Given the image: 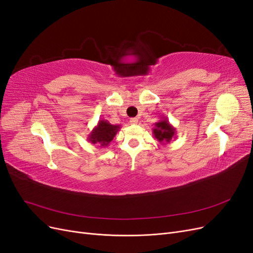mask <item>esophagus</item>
<instances>
[{"instance_id":"34e87169","label":"esophagus","mask_w":253,"mask_h":253,"mask_svg":"<svg viewBox=\"0 0 253 253\" xmlns=\"http://www.w3.org/2000/svg\"><path fill=\"white\" fill-rule=\"evenodd\" d=\"M129 122H131L132 125H137V124H138V119H137V118H131Z\"/></svg>"}]
</instances>
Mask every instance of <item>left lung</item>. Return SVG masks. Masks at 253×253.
Segmentation results:
<instances>
[{"instance_id":"8db88e82","label":"left lung","mask_w":253,"mask_h":253,"mask_svg":"<svg viewBox=\"0 0 253 253\" xmlns=\"http://www.w3.org/2000/svg\"><path fill=\"white\" fill-rule=\"evenodd\" d=\"M153 135L160 143L167 144L171 141L172 138H174V136L176 135V129L167 117H163L158 122H156L155 126L153 127Z\"/></svg>"}]
</instances>
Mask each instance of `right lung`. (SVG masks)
Masks as SVG:
<instances>
[{"mask_svg":"<svg viewBox=\"0 0 253 253\" xmlns=\"http://www.w3.org/2000/svg\"><path fill=\"white\" fill-rule=\"evenodd\" d=\"M119 128L120 126L111 125L108 120H99L98 125L88 134L87 140L100 148H105L114 139Z\"/></svg>","mask_w":253,"mask_h":253,"instance_id":"add662e5","label":"right lung"}]
</instances>
